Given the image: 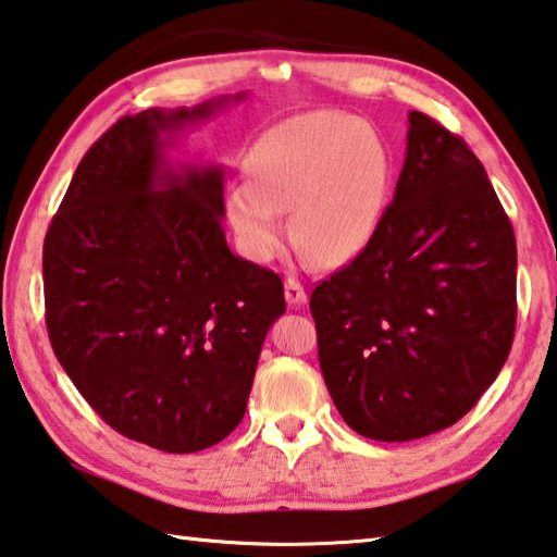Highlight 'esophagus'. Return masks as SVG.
<instances>
[{"label":"esophagus","mask_w":557,"mask_h":557,"mask_svg":"<svg viewBox=\"0 0 557 557\" xmlns=\"http://www.w3.org/2000/svg\"><path fill=\"white\" fill-rule=\"evenodd\" d=\"M285 297H287L289 305H295V307L305 305V301H307V289H305V285H301V282L295 275H289L285 280Z\"/></svg>","instance_id":"esophagus-1"}]
</instances>
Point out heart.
<instances>
[{
  "instance_id": "obj_1",
  "label": "heart",
  "mask_w": 557,
  "mask_h": 557,
  "mask_svg": "<svg viewBox=\"0 0 557 557\" xmlns=\"http://www.w3.org/2000/svg\"><path fill=\"white\" fill-rule=\"evenodd\" d=\"M389 189L380 136L338 111H313L275 126L248 156V180L226 195V216L248 258L265 262L292 238L319 262L338 265L368 246Z\"/></svg>"
}]
</instances>
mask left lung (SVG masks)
Instances as JSON below:
<instances>
[{
	"label": "left lung",
	"mask_w": 557,
	"mask_h": 557,
	"mask_svg": "<svg viewBox=\"0 0 557 557\" xmlns=\"http://www.w3.org/2000/svg\"><path fill=\"white\" fill-rule=\"evenodd\" d=\"M309 307L329 394L360 436L417 441L478 404L513 343L517 238L460 136L411 111L392 205Z\"/></svg>",
	"instance_id": "obj_1"
}]
</instances>
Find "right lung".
Masks as SVG:
<instances>
[{
    "label": "right lung",
    "instance_id": "1",
    "mask_svg": "<svg viewBox=\"0 0 557 557\" xmlns=\"http://www.w3.org/2000/svg\"><path fill=\"white\" fill-rule=\"evenodd\" d=\"M226 102L119 119L79 160L44 240L60 366L111 429L165 453L238 426L285 313L280 275L228 250L221 168L165 163L160 136Z\"/></svg>",
    "mask_w": 557,
    "mask_h": 557
}]
</instances>
